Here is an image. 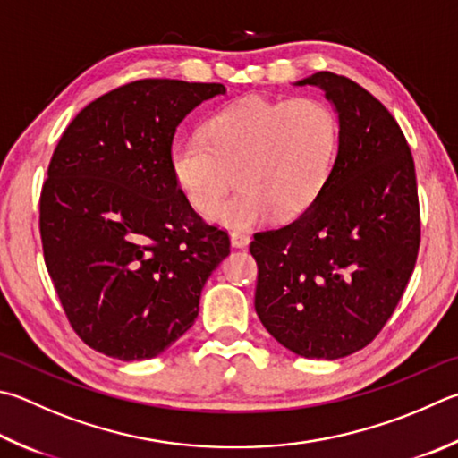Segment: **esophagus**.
<instances>
[{"mask_svg": "<svg viewBox=\"0 0 458 458\" xmlns=\"http://www.w3.org/2000/svg\"><path fill=\"white\" fill-rule=\"evenodd\" d=\"M230 242L234 248H246L248 244H250V236H248L246 232L234 230V232H230Z\"/></svg>", "mask_w": 458, "mask_h": 458, "instance_id": "1", "label": "esophagus"}]
</instances>
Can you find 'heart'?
Masks as SVG:
<instances>
[{"label":"heart","instance_id":"obj_1","mask_svg":"<svg viewBox=\"0 0 458 458\" xmlns=\"http://www.w3.org/2000/svg\"><path fill=\"white\" fill-rule=\"evenodd\" d=\"M338 138L336 114L318 98H246L208 114L200 134L174 140L170 170L204 216L236 181L241 190L214 220L256 228L310 210L335 168Z\"/></svg>","mask_w":458,"mask_h":458}]
</instances>
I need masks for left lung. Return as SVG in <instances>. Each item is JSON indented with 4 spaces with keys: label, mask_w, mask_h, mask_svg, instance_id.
Here are the masks:
<instances>
[{
    "label": "left lung",
    "mask_w": 458,
    "mask_h": 458,
    "mask_svg": "<svg viewBox=\"0 0 458 458\" xmlns=\"http://www.w3.org/2000/svg\"><path fill=\"white\" fill-rule=\"evenodd\" d=\"M338 112V154L310 210L256 232L254 306L264 328L304 359H343L377 338L417 264V174L401 126L356 81L318 72Z\"/></svg>",
    "instance_id": "obj_1"
}]
</instances>
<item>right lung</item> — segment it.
I'll list each match as a JSON object with an SVG mask.
<instances>
[{
  "label": "right lung",
  "mask_w": 458,
  "mask_h": 458,
  "mask_svg": "<svg viewBox=\"0 0 458 458\" xmlns=\"http://www.w3.org/2000/svg\"><path fill=\"white\" fill-rule=\"evenodd\" d=\"M222 84L138 80L99 96L57 142L39 196L44 260L72 328L120 360L154 359L192 327L230 254L178 188V123Z\"/></svg>",
  "instance_id": "add662e5"
}]
</instances>
